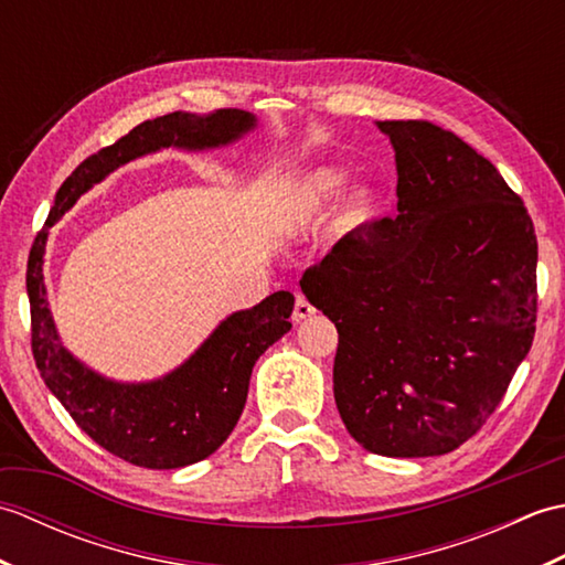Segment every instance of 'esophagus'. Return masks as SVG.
<instances>
[{
	"label": "esophagus",
	"mask_w": 565,
	"mask_h": 565,
	"mask_svg": "<svg viewBox=\"0 0 565 565\" xmlns=\"http://www.w3.org/2000/svg\"><path fill=\"white\" fill-rule=\"evenodd\" d=\"M313 316H316V308L308 303V298H306V296L298 294V296H296V306H294L291 320H294V322H303V320L313 318Z\"/></svg>",
	"instance_id": "obj_1"
}]
</instances>
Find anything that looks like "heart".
<instances>
[{
  "instance_id": "heart-1",
  "label": "heart",
  "mask_w": 565,
  "mask_h": 565,
  "mask_svg": "<svg viewBox=\"0 0 565 565\" xmlns=\"http://www.w3.org/2000/svg\"><path fill=\"white\" fill-rule=\"evenodd\" d=\"M347 182V172L342 167H316L306 172L294 186V203L303 211H320L340 194V189ZM379 196L376 189L362 184L356 186L350 196L344 199L340 209V225L347 231L364 225L371 215L376 213Z\"/></svg>"
}]
</instances>
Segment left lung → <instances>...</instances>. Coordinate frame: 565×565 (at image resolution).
<instances>
[{
  "instance_id": "1",
  "label": "left lung",
  "mask_w": 565,
  "mask_h": 565,
  "mask_svg": "<svg viewBox=\"0 0 565 565\" xmlns=\"http://www.w3.org/2000/svg\"><path fill=\"white\" fill-rule=\"evenodd\" d=\"M398 215L344 235L301 291L338 328L334 403L371 454H449L493 415L530 354L536 235L522 199L451 130L376 121Z\"/></svg>"
}]
</instances>
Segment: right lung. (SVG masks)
<instances>
[{
    "label": "right lung",
    "mask_w": 565,
    "mask_h": 565,
    "mask_svg": "<svg viewBox=\"0 0 565 565\" xmlns=\"http://www.w3.org/2000/svg\"><path fill=\"white\" fill-rule=\"evenodd\" d=\"M252 128H257L255 114L239 109H218L206 116L174 111L136 126L65 179L31 247L26 269L31 350L41 379L82 431L134 466L158 471L182 468L221 447L243 415L252 366L291 330L294 296L276 291L262 303L227 316L184 364L162 379L114 381L82 364L60 342L43 281L47 227L63 218L84 191L130 160L162 148L191 152L223 148Z\"/></svg>",
    "instance_id": "1"
}]
</instances>
